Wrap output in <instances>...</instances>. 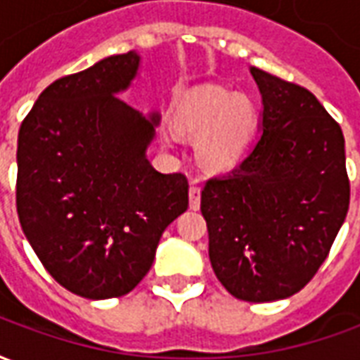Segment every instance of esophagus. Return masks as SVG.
Listing matches in <instances>:
<instances>
[{"label":"esophagus","instance_id":"34e87169","mask_svg":"<svg viewBox=\"0 0 360 360\" xmlns=\"http://www.w3.org/2000/svg\"><path fill=\"white\" fill-rule=\"evenodd\" d=\"M188 206L193 210H198V206H200V188L196 187V185L188 188Z\"/></svg>","mask_w":360,"mask_h":360}]
</instances>
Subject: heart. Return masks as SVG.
I'll return each instance as SVG.
<instances>
[{
  "mask_svg": "<svg viewBox=\"0 0 360 360\" xmlns=\"http://www.w3.org/2000/svg\"><path fill=\"white\" fill-rule=\"evenodd\" d=\"M255 123L257 111L249 98L218 86L187 90L173 105V125L185 136H198L196 158L212 173L239 164Z\"/></svg>",
  "mask_w": 360,
  "mask_h": 360,
  "instance_id": "obj_1",
  "label": "heart"
}]
</instances>
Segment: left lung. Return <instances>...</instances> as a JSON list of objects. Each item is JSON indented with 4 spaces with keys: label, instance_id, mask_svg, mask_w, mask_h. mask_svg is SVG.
Returning a JSON list of instances; mask_svg holds the SVG:
<instances>
[{
    "label": "left lung",
    "instance_id": "8db88e82",
    "mask_svg": "<svg viewBox=\"0 0 360 360\" xmlns=\"http://www.w3.org/2000/svg\"><path fill=\"white\" fill-rule=\"evenodd\" d=\"M262 96L258 141L233 172L206 181L200 212L212 268L249 302L309 283L349 210L345 139L316 96L250 67Z\"/></svg>",
    "mask_w": 360,
    "mask_h": 360
}]
</instances>
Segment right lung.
<instances>
[{
    "instance_id": "obj_1",
    "label": "right lung",
    "mask_w": 360,
    "mask_h": 360,
    "mask_svg": "<svg viewBox=\"0 0 360 360\" xmlns=\"http://www.w3.org/2000/svg\"><path fill=\"white\" fill-rule=\"evenodd\" d=\"M141 63L133 50L51 82L19 129L20 227L51 278L92 301L133 291L188 206L185 175L146 156L160 113L117 98Z\"/></svg>"
}]
</instances>
